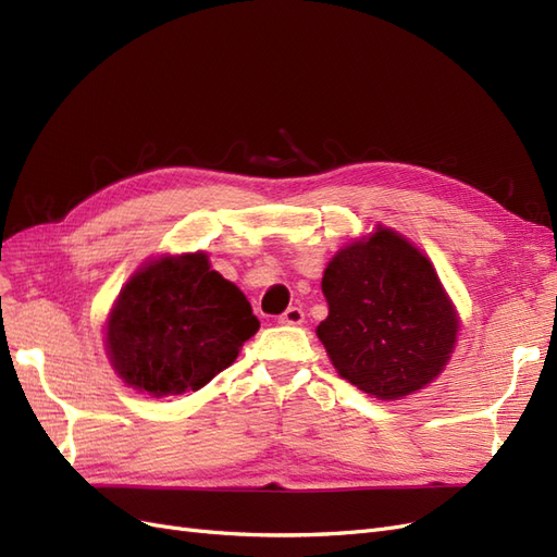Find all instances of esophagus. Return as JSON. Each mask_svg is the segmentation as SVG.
Instances as JSON below:
<instances>
[{
	"label": "esophagus",
	"instance_id": "34e87169",
	"mask_svg": "<svg viewBox=\"0 0 557 557\" xmlns=\"http://www.w3.org/2000/svg\"><path fill=\"white\" fill-rule=\"evenodd\" d=\"M278 323L283 325H299L305 323V311H301L299 307H288L281 315H278Z\"/></svg>",
	"mask_w": 557,
	"mask_h": 557
}]
</instances>
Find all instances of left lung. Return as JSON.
Here are the masks:
<instances>
[{
  "mask_svg": "<svg viewBox=\"0 0 557 557\" xmlns=\"http://www.w3.org/2000/svg\"><path fill=\"white\" fill-rule=\"evenodd\" d=\"M330 315L318 339L346 381L379 399L428 385L448 362L458 318L430 260L379 227L342 248L325 269Z\"/></svg>",
  "mask_w": 557,
  "mask_h": 557,
  "instance_id": "left-lung-1",
  "label": "left lung"
}]
</instances>
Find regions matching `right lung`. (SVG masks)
<instances>
[{
  "label": "right lung",
  "mask_w": 557,
  "mask_h": 557,
  "mask_svg": "<svg viewBox=\"0 0 557 557\" xmlns=\"http://www.w3.org/2000/svg\"><path fill=\"white\" fill-rule=\"evenodd\" d=\"M248 299L205 252L153 260L134 274L107 325L121 379L153 397L205 387L258 332Z\"/></svg>",
  "instance_id": "right-lung-1"
}]
</instances>
